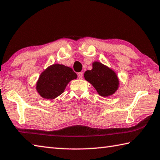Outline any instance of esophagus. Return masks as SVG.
<instances>
[{"label":"esophagus","instance_id":"1","mask_svg":"<svg viewBox=\"0 0 160 160\" xmlns=\"http://www.w3.org/2000/svg\"><path fill=\"white\" fill-rule=\"evenodd\" d=\"M78 78H79V79H82V77H83V73H82V72H80V73H78Z\"/></svg>","mask_w":160,"mask_h":160}]
</instances>
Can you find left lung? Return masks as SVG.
<instances>
[{"label":"left lung","mask_w":160,"mask_h":160,"mask_svg":"<svg viewBox=\"0 0 160 160\" xmlns=\"http://www.w3.org/2000/svg\"><path fill=\"white\" fill-rule=\"evenodd\" d=\"M84 78L92 84L100 96L113 95L119 87V79L112 68L98 61L92 63V69L84 72Z\"/></svg>","instance_id":"1"}]
</instances>
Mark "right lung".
I'll return each instance as SVG.
<instances>
[{
  "label": "right lung",
  "mask_w": 160,
  "mask_h": 160,
  "mask_svg": "<svg viewBox=\"0 0 160 160\" xmlns=\"http://www.w3.org/2000/svg\"><path fill=\"white\" fill-rule=\"evenodd\" d=\"M77 78V74L71 68L53 64L40 74L36 83V90L42 98L53 100L64 92L69 82Z\"/></svg>",
  "instance_id": "1"
}]
</instances>
